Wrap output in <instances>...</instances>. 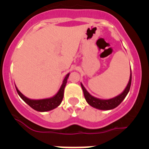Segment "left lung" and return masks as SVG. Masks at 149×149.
Masks as SVG:
<instances>
[{
    "mask_svg": "<svg viewBox=\"0 0 149 149\" xmlns=\"http://www.w3.org/2000/svg\"><path fill=\"white\" fill-rule=\"evenodd\" d=\"M131 77H132V74H131V69L130 79H129V81L128 83H127L125 89H124V90L122 91V93H121L119 95H116V97H113V98H109V99H101V98L94 97V96L92 95L86 90V88L84 87V86L83 85L82 83H81V87H82L84 97H85V99H86V102H87L90 106H92L93 107H94V108L98 109V110H110L116 108V107H118L121 103H122V101L125 98L127 93H129V90H130L131 84Z\"/></svg>",
    "mask_w": 149,
    "mask_h": 149,
    "instance_id": "left-lung-1",
    "label": "left lung"
}]
</instances>
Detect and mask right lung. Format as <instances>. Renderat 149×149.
<instances>
[{"mask_svg": "<svg viewBox=\"0 0 149 149\" xmlns=\"http://www.w3.org/2000/svg\"><path fill=\"white\" fill-rule=\"evenodd\" d=\"M69 74H70V73H68L65 75L58 92L56 93V95H54L53 97H51V98H43V99H31V98H29L26 97L25 95H24L20 91L18 90L15 84V89H16L18 95L20 96L22 99L25 103H27L30 107H32L33 110L39 112L50 111V110L56 108L61 104L63 96H64V89H65L67 80H68Z\"/></svg>", "mask_w": 149, "mask_h": 149, "instance_id": "right-lung-1", "label": "right lung"}]
</instances>
